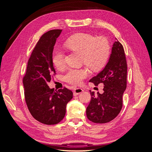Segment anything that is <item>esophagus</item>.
<instances>
[{"label": "esophagus", "mask_w": 152, "mask_h": 152, "mask_svg": "<svg viewBox=\"0 0 152 152\" xmlns=\"http://www.w3.org/2000/svg\"><path fill=\"white\" fill-rule=\"evenodd\" d=\"M83 91H84L82 90V89H80V88H77V89H75L74 90V91H73V95H74V96H77V95H79V94L82 93Z\"/></svg>", "instance_id": "obj_1"}]
</instances>
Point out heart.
<instances>
[{
  "instance_id": "heart-1",
  "label": "heart",
  "mask_w": 152,
  "mask_h": 152,
  "mask_svg": "<svg viewBox=\"0 0 152 152\" xmlns=\"http://www.w3.org/2000/svg\"><path fill=\"white\" fill-rule=\"evenodd\" d=\"M65 46L82 55V63L93 71L102 69L107 63L110 53V45L104 37L96 38L89 34H76L68 39ZM53 65L61 68L65 63V54L61 49L54 50L52 55ZM89 75L86 68H70L63 76L66 82L73 85H80Z\"/></svg>"
}]
</instances>
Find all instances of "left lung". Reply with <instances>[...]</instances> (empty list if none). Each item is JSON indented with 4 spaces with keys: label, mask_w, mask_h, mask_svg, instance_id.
<instances>
[{
    "label": "left lung",
    "mask_w": 152,
    "mask_h": 152,
    "mask_svg": "<svg viewBox=\"0 0 152 152\" xmlns=\"http://www.w3.org/2000/svg\"><path fill=\"white\" fill-rule=\"evenodd\" d=\"M109 61L103 70L89 82L104 84L103 93L95 95L91 91V102L86 115L94 123L104 124L113 120L121 111L122 96L127 87V65L123 45L116 39Z\"/></svg>",
    "instance_id": "obj_1"
}]
</instances>
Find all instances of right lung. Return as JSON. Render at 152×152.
Wrapping results in <instances>:
<instances>
[{
    "mask_svg": "<svg viewBox=\"0 0 152 152\" xmlns=\"http://www.w3.org/2000/svg\"><path fill=\"white\" fill-rule=\"evenodd\" d=\"M61 31L52 30L42 35L31 54L23 79L25 99L30 113L46 125H54L63 120L66 106L73 98L72 91L66 87L56 91L48 85L56 74L52 55Z\"/></svg>",
    "mask_w": 152,
    "mask_h": 152,
    "instance_id": "obj_1",
    "label": "right lung"
}]
</instances>
